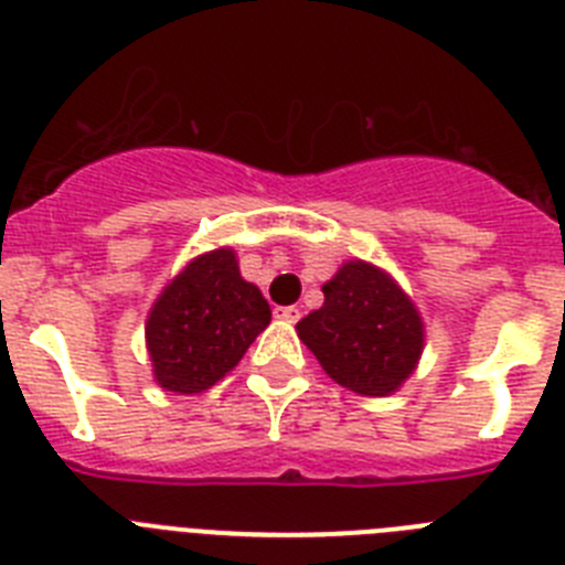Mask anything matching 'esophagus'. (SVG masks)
Masks as SVG:
<instances>
[{"mask_svg": "<svg viewBox=\"0 0 565 565\" xmlns=\"http://www.w3.org/2000/svg\"><path fill=\"white\" fill-rule=\"evenodd\" d=\"M274 317L286 319V322H297L299 308L297 306H279V308H274Z\"/></svg>", "mask_w": 565, "mask_h": 565, "instance_id": "34e87169", "label": "esophagus"}]
</instances>
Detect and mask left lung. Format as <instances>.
Listing matches in <instances>:
<instances>
[{
    "label": "left lung",
    "instance_id": "obj_1",
    "mask_svg": "<svg viewBox=\"0 0 565 565\" xmlns=\"http://www.w3.org/2000/svg\"><path fill=\"white\" fill-rule=\"evenodd\" d=\"M326 302L297 322L322 371L359 396H391L416 371L424 326L411 297L382 268L351 259L322 286Z\"/></svg>",
    "mask_w": 565,
    "mask_h": 565
}]
</instances>
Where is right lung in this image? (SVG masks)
Instances as JSON below:
<instances>
[{
  "label": "right lung",
  "instance_id": "obj_1",
  "mask_svg": "<svg viewBox=\"0 0 565 565\" xmlns=\"http://www.w3.org/2000/svg\"><path fill=\"white\" fill-rule=\"evenodd\" d=\"M271 308L239 277L232 248L194 257L163 288L147 319L154 382L169 393H203L243 359Z\"/></svg>",
  "mask_w": 565,
  "mask_h": 565
}]
</instances>
